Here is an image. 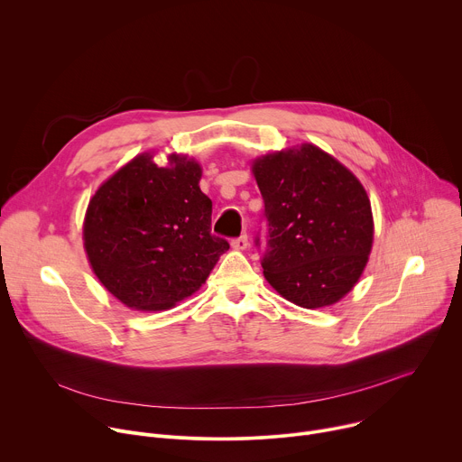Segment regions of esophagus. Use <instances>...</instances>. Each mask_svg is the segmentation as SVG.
<instances>
[{
	"mask_svg": "<svg viewBox=\"0 0 462 462\" xmlns=\"http://www.w3.org/2000/svg\"><path fill=\"white\" fill-rule=\"evenodd\" d=\"M232 246L237 248V250H245L248 246V236L246 234H241L239 237L232 239Z\"/></svg>",
	"mask_w": 462,
	"mask_h": 462,
	"instance_id": "obj_1",
	"label": "esophagus"
}]
</instances>
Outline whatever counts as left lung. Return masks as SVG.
I'll return each mask as SVG.
<instances>
[{
  "label": "left lung",
  "mask_w": 462,
  "mask_h": 462,
  "mask_svg": "<svg viewBox=\"0 0 462 462\" xmlns=\"http://www.w3.org/2000/svg\"><path fill=\"white\" fill-rule=\"evenodd\" d=\"M267 221L261 267L289 301L333 305L358 282L373 245L371 203L360 180L312 144L254 162ZM255 246H261L255 236Z\"/></svg>",
  "instance_id": "1"
}]
</instances>
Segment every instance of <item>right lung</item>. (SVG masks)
<instances>
[{"label": "right lung", "instance_id": "right-lung-1", "mask_svg": "<svg viewBox=\"0 0 462 462\" xmlns=\"http://www.w3.org/2000/svg\"><path fill=\"white\" fill-rule=\"evenodd\" d=\"M170 164L135 157L97 189L86 214L84 246L97 278L137 310H164L191 296L230 248L212 234L199 164L179 155Z\"/></svg>", "mask_w": 462, "mask_h": 462}]
</instances>
